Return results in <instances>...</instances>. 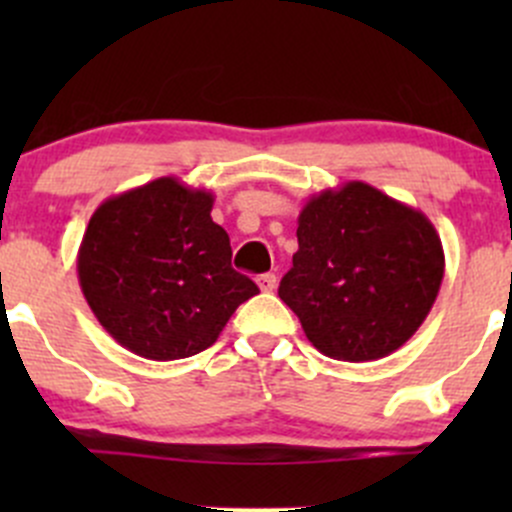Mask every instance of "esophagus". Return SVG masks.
Here are the masks:
<instances>
[{
	"label": "esophagus",
	"instance_id": "esophagus-1",
	"mask_svg": "<svg viewBox=\"0 0 512 512\" xmlns=\"http://www.w3.org/2000/svg\"><path fill=\"white\" fill-rule=\"evenodd\" d=\"M257 287H260L262 292H272V289L277 287V277L272 275V272H265V275L257 277Z\"/></svg>",
	"mask_w": 512,
	"mask_h": 512
}]
</instances>
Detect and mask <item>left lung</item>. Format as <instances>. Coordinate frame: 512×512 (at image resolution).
<instances>
[{"label":"left lung","instance_id":"obj_1","mask_svg":"<svg viewBox=\"0 0 512 512\" xmlns=\"http://www.w3.org/2000/svg\"><path fill=\"white\" fill-rule=\"evenodd\" d=\"M280 299L329 359L374 361L404 347L443 280L441 237L421 210L349 180L312 195Z\"/></svg>","mask_w":512,"mask_h":512}]
</instances>
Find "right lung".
<instances>
[{
  "label": "right lung",
  "instance_id": "obj_1",
  "mask_svg": "<svg viewBox=\"0 0 512 512\" xmlns=\"http://www.w3.org/2000/svg\"><path fill=\"white\" fill-rule=\"evenodd\" d=\"M213 193L173 175L103 200L81 240L79 285L101 327L153 361L218 342L260 289L232 270L230 237L213 223Z\"/></svg>",
  "mask_w": 512,
  "mask_h": 512
}]
</instances>
